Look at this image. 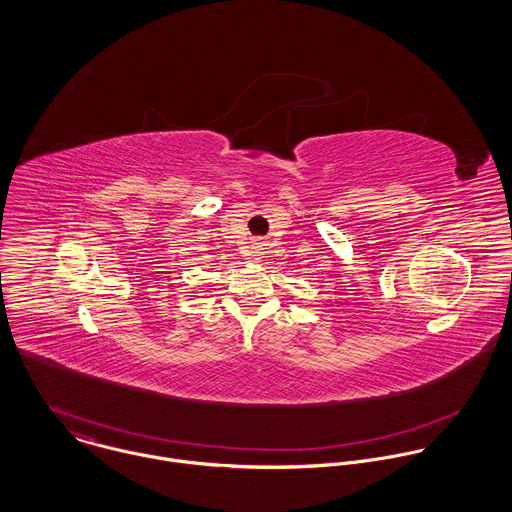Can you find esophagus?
Returning a JSON list of instances; mask_svg holds the SVG:
<instances>
[{
  "label": "esophagus",
  "mask_w": 512,
  "mask_h": 512,
  "mask_svg": "<svg viewBox=\"0 0 512 512\" xmlns=\"http://www.w3.org/2000/svg\"><path fill=\"white\" fill-rule=\"evenodd\" d=\"M252 258H254V260H258V258H260V252H254V254H252Z\"/></svg>",
  "instance_id": "34e87169"
}]
</instances>
